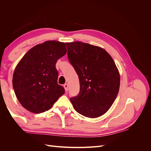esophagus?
<instances>
[{
	"mask_svg": "<svg viewBox=\"0 0 151 151\" xmlns=\"http://www.w3.org/2000/svg\"><path fill=\"white\" fill-rule=\"evenodd\" d=\"M63 87H64L65 91H68V84H65L64 85H63Z\"/></svg>",
	"mask_w": 151,
	"mask_h": 151,
	"instance_id": "esophagus-1",
	"label": "esophagus"
}]
</instances>
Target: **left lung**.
<instances>
[{
    "label": "left lung",
    "mask_w": 151,
    "mask_h": 151,
    "mask_svg": "<svg viewBox=\"0 0 151 151\" xmlns=\"http://www.w3.org/2000/svg\"><path fill=\"white\" fill-rule=\"evenodd\" d=\"M65 44L68 58L80 84L79 94L70 99L73 106L86 117L103 115L119 91L120 77L115 62L102 48L81 42Z\"/></svg>",
    "instance_id": "1"
}]
</instances>
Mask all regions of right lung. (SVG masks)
Returning a JSON list of instances; mask_svg holds the SVG:
<instances>
[{"label":"right lung","mask_w":151,"mask_h":151,"mask_svg":"<svg viewBox=\"0 0 151 151\" xmlns=\"http://www.w3.org/2000/svg\"><path fill=\"white\" fill-rule=\"evenodd\" d=\"M66 53L64 43L47 41L30 49L17 65L13 74V88L27 110L45 112L64 94L63 87L57 83L55 64Z\"/></svg>","instance_id":"right-lung-1"}]
</instances>
